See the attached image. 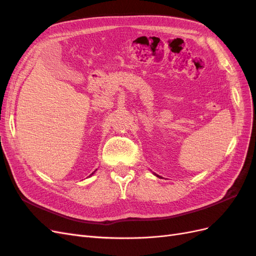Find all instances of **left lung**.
Here are the masks:
<instances>
[{
	"instance_id": "1",
	"label": "left lung",
	"mask_w": 256,
	"mask_h": 256,
	"mask_svg": "<svg viewBox=\"0 0 256 256\" xmlns=\"http://www.w3.org/2000/svg\"><path fill=\"white\" fill-rule=\"evenodd\" d=\"M157 176H158V175H157Z\"/></svg>"
}]
</instances>
